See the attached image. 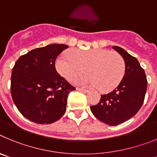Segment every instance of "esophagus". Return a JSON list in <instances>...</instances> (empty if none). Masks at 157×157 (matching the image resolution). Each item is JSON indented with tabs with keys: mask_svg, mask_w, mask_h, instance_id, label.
Segmentation results:
<instances>
[{
	"mask_svg": "<svg viewBox=\"0 0 157 157\" xmlns=\"http://www.w3.org/2000/svg\"><path fill=\"white\" fill-rule=\"evenodd\" d=\"M76 90H78V91H82V92H83V93H87V92H88V90H87L86 89L78 88H78L76 89Z\"/></svg>",
	"mask_w": 157,
	"mask_h": 157,
	"instance_id": "obj_1",
	"label": "esophagus"
}]
</instances>
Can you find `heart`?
<instances>
[{"mask_svg":"<svg viewBox=\"0 0 157 157\" xmlns=\"http://www.w3.org/2000/svg\"><path fill=\"white\" fill-rule=\"evenodd\" d=\"M55 66L59 75L69 82L86 72L89 75L78 83L98 87L105 93L120 85L126 71L125 61L120 54L101 48L62 53L56 59Z\"/></svg>","mask_w":157,"mask_h":157,"instance_id":"b5f03b06","label":"heart"}]
</instances>
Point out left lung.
I'll use <instances>...</instances> for the list:
<instances>
[{
    "mask_svg": "<svg viewBox=\"0 0 157 157\" xmlns=\"http://www.w3.org/2000/svg\"><path fill=\"white\" fill-rule=\"evenodd\" d=\"M112 48L124 59L125 75L120 85L112 92L101 95L99 103L90 106V109L101 122L116 126L130 120L139 111L148 82L145 71L138 59L120 47Z\"/></svg>",
    "mask_w": 157,
    "mask_h": 157,
    "instance_id": "obj_1",
    "label": "left lung"
}]
</instances>
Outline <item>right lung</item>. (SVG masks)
I'll return each instance as SVG.
<instances>
[{
    "instance_id": "add662e5",
    "label": "right lung",
    "mask_w": 157,
    "mask_h": 157,
    "mask_svg": "<svg viewBox=\"0 0 157 157\" xmlns=\"http://www.w3.org/2000/svg\"><path fill=\"white\" fill-rule=\"evenodd\" d=\"M67 48L52 44L33 49L16 60L11 76V94L18 110L27 120L49 124L65 113L67 97L75 88L58 74L55 62Z\"/></svg>"
}]
</instances>
